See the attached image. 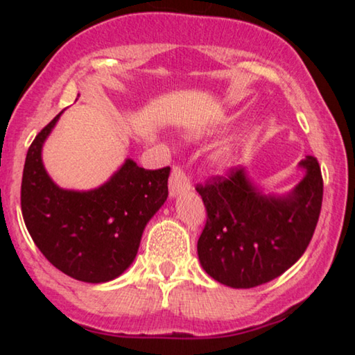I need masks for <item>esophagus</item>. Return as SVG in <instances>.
Returning <instances> with one entry per match:
<instances>
[{
  "label": "esophagus",
  "mask_w": 355,
  "mask_h": 355,
  "mask_svg": "<svg viewBox=\"0 0 355 355\" xmlns=\"http://www.w3.org/2000/svg\"><path fill=\"white\" fill-rule=\"evenodd\" d=\"M191 189V181H189L186 171L181 164H174L171 176H169V196H178V193L186 192Z\"/></svg>",
  "instance_id": "obj_1"
}]
</instances>
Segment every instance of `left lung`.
<instances>
[{
	"label": "left lung",
	"mask_w": 355,
	"mask_h": 355,
	"mask_svg": "<svg viewBox=\"0 0 355 355\" xmlns=\"http://www.w3.org/2000/svg\"><path fill=\"white\" fill-rule=\"evenodd\" d=\"M305 178L289 196H263L242 168L197 184L207 223L197 252L218 283L249 289L278 278L307 249L323 200V178L315 157L300 162Z\"/></svg>",
	"instance_id": "8db88e82"
}]
</instances>
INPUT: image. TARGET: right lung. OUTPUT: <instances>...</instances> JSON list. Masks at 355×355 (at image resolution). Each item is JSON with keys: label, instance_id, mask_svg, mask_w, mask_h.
Here are the masks:
<instances>
[{"label": "right lung", "instance_id": "right-lung-1", "mask_svg": "<svg viewBox=\"0 0 355 355\" xmlns=\"http://www.w3.org/2000/svg\"><path fill=\"white\" fill-rule=\"evenodd\" d=\"M60 116L28 147L21 186L24 223L53 266L84 283H106L137 255L145 225L168 197L169 166L144 169L125 159L98 189H60L42 163V145Z\"/></svg>", "mask_w": 355, "mask_h": 355}]
</instances>
